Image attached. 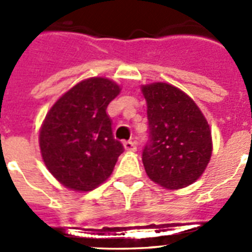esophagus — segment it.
<instances>
[{
    "label": "esophagus",
    "mask_w": 252,
    "mask_h": 252,
    "mask_svg": "<svg viewBox=\"0 0 252 252\" xmlns=\"http://www.w3.org/2000/svg\"><path fill=\"white\" fill-rule=\"evenodd\" d=\"M124 146H125V150L126 151H130V153L136 151V145H135V142L133 141H125Z\"/></svg>",
    "instance_id": "1"
}]
</instances>
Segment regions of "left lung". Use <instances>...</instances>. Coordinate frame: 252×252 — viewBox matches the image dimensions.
Returning a JSON list of instances; mask_svg holds the SVG:
<instances>
[{"instance_id":"1","label":"left lung","mask_w":252,"mask_h":252,"mask_svg":"<svg viewBox=\"0 0 252 252\" xmlns=\"http://www.w3.org/2000/svg\"><path fill=\"white\" fill-rule=\"evenodd\" d=\"M148 104L149 141L142 151L148 177L162 188L188 187L203 174L212 136L195 102L168 83L141 87Z\"/></svg>"}]
</instances>
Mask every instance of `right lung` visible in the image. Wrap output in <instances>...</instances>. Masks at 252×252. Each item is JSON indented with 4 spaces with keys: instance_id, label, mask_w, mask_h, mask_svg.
I'll list each match as a JSON object with an SVG mask.
<instances>
[{
    "instance_id": "right-lung-1",
    "label": "right lung",
    "mask_w": 252,
    "mask_h": 252,
    "mask_svg": "<svg viewBox=\"0 0 252 252\" xmlns=\"http://www.w3.org/2000/svg\"><path fill=\"white\" fill-rule=\"evenodd\" d=\"M119 84L88 78L64 93L40 128L39 144L46 168L65 188L90 192L112 174L124 146L113 137L107 106Z\"/></svg>"
}]
</instances>
